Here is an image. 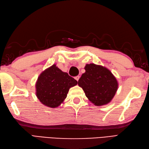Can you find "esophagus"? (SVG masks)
Here are the masks:
<instances>
[{
  "label": "esophagus",
  "mask_w": 149,
  "mask_h": 149,
  "mask_svg": "<svg viewBox=\"0 0 149 149\" xmlns=\"http://www.w3.org/2000/svg\"><path fill=\"white\" fill-rule=\"evenodd\" d=\"M79 76H77V77H74V79H76V80H77V81H78V79H79Z\"/></svg>",
  "instance_id": "esophagus-1"
}]
</instances>
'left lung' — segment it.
<instances>
[{
	"instance_id": "left-lung-1",
	"label": "left lung",
	"mask_w": 149,
	"mask_h": 149,
	"mask_svg": "<svg viewBox=\"0 0 149 149\" xmlns=\"http://www.w3.org/2000/svg\"><path fill=\"white\" fill-rule=\"evenodd\" d=\"M85 72L79 79L86 97L95 106L109 103L118 88L116 78L107 68L95 64H86Z\"/></svg>"
}]
</instances>
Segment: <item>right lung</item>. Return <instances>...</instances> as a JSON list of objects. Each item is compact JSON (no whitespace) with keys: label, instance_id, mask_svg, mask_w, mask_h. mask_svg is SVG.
Here are the masks:
<instances>
[{"label":"right lung","instance_id":"obj_1","mask_svg":"<svg viewBox=\"0 0 149 149\" xmlns=\"http://www.w3.org/2000/svg\"><path fill=\"white\" fill-rule=\"evenodd\" d=\"M77 85L76 79L53 64L38 77L35 85L36 95L45 106L57 107L66 98L71 87Z\"/></svg>","mask_w":149,"mask_h":149}]
</instances>
